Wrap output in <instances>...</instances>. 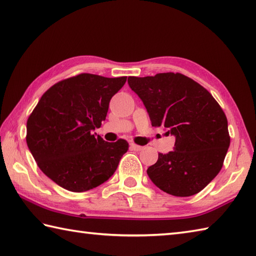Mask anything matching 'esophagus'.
I'll return each instance as SVG.
<instances>
[{"label":"esophagus","instance_id":"34e87169","mask_svg":"<svg viewBox=\"0 0 256 256\" xmlns=\"http://www.w3.org/2000/svg\"><path fill=\"white\" fill-rule=\"evenodd\" d=\"M130 149L134 150V151H139V150L142 149V146H138L136 144H130Z\"/></svg>","mask_w":256,"mask_h":256}]
</instances>
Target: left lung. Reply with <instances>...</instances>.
<instances>
[{
    "instance_id": "obj_1",
    "label": "left lung",
    "mask_w": 256,
    "mask_h": 256,
    "mask_svg": "<svg viewBox=\"0 0 256 256\" xmlns=\"http://www.w3.org/2000/svg\"><path fill=\"white\" fill-rule=\"evenodd\" d=\"M151 124L176 137L174 150L159 154L147 174L160 190L176 196L200 192L220 172L230 136L222 108L204 87L179 72L128 77Z\"/></svg>"
}]
</instances>
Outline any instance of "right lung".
<instances>
[{
    "label": "right lung",
    "instance_id": "right-lung-1",
    "mask_svg": "<svg viewBox=\"0 0 256 256\" xmlns=\"http://www.w3.org/2000/svg\"><path fill=\"white\" fill-rule=\"evenodd\" d=\"M126 80L80 74L57 82L40 99L26 124V142L40 169L60 186L85 192L116 171L128 142H107L94 130Z\"/></svg>",
    "mask_w": 256,
    "mask_h": 256
}]
</instances>
